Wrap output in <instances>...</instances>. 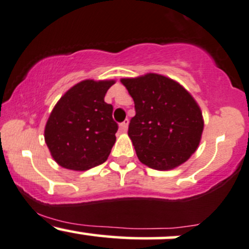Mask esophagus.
I'll list each match as a JSON object with an SVG mask.
<instances>
[{"label":"esophagus","instance_id":"34e87169","mask_svg":"<svg viewBox=\"0 0 249 249\" xmlns=\"http://www.w3.org/2000/svg\"><path fill=\"white\" fill-rule=\"evenodd\" d=\"M128 124H129V120L125 119L124 121L122 122L121 124H120V128H121V130H122V131H127V129H128Z\"/></svg>","mask_w":249,"mask_h":249}]
</instances>
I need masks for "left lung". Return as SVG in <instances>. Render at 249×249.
Masks as SVG:
<instances>
[{"instance_id":"8db88e82","label":"left lung","mask_w":249,"mask_h":249,"mask_svg":"<svg viewBox=\"0 0 249 249\" xmlns=\"http://www.w3.org/2000/svg\"><path fill=\"white\" fill-rule=\"evenodd\" d=\"M135 116L128 135L143 164L156 170H171L186 162L199 145L203 114L182 85L156 73L124 78Z\"/></svg>"}]
</instances>
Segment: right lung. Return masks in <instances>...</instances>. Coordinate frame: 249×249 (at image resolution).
Returning <instances> with one entry per match:
<instances>
[{
  "instance_id": "1",
  "label": "right lung",
  "mask_w": 249,
  "mask_h": 249,
  "mask_svg": "<svg viewBox=\"0 0 249 249\" xmlns=\"http://www.w3.org/2000/svg\"><path fill=\"white\" fill-rule=\"evenodd\" d=\"M114 80H83L59 99L46 122L44 137L60 166L85 171L102 164L115 143L118 124L105 102Z\"/></svg>"
}]
</instances>
